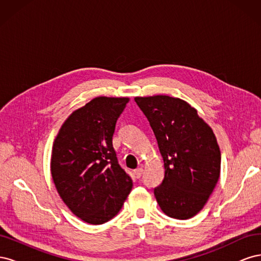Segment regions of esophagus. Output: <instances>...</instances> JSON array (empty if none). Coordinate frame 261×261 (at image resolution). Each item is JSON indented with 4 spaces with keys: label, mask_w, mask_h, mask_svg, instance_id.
<instances>
[{
    "label": "esophagus",
    "mask_w": 261,
    "mask_h": 261,
    "mask_svg": "<svg viewBox=\"0 0 261 261\" xmlns=\"http://www.w3.org/2000/svg\"><path fill=\"white\" fill-rule=\"evenodd\" d=\"M143 173H144V169L143 168H138V169L135 170V175H136L137 178H140L141 175H143Z\"/></svg>",
    "instance_id": "esophagus-1"
}]
</instances>
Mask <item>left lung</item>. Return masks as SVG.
<instances>
[{"label":"left lung","mask_w":261,"mask_h":261,"mask_svg":"<svg viewBox=\"0 0 261 261\" xmlns=\"http://www.w3.org/2000/svg\"><path fill=\"white\" fill-rule=\"evenodd\" d=\"M154 133L164 178L154 188L165 215L186 220L206 204L220 176L221 152L210 126L186 101L169 96L136 97Z\"/></svg>","instance_id":"8db88e82"}]
</instances>
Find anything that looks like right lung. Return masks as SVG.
<instances>
[{
	"mask_svg": "<svg viewBox=\"0 0 261 261\" xmlns=\"http://www.w3.org/2000/svg\"><path fill=\"white\" fill-rule=\"evenodd\" d=\"M128 98L98 97L76 110L54 140L51 173L61 198L90 224L115 217L132 191L118 164L112 137Z\"/></svg>",
	"mask_w": 261,
	"mask_h": 261,
	"instance_id": "1",
	"label": "right lung"
}]
</instances>
